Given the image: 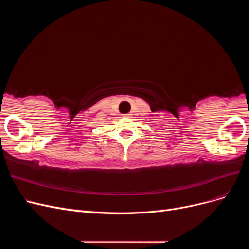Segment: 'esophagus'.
I'll use <instances>...</instances> for the list:
<instances>
[{"instance_id": "esophagus-1", "label": "esophagus", "mask_w": 249, "mask_h": 249, "mask_svg": "<svg viewBox=\"0 0 249 249\" xmlns=\"http://www.w3.org/2000/svg\"><path fill=\"white\" fill-rule=\"evenodd\" d=\"M124 117H132V114H131V113H127V114H124Z\"/></svg>"}]
</instances>
